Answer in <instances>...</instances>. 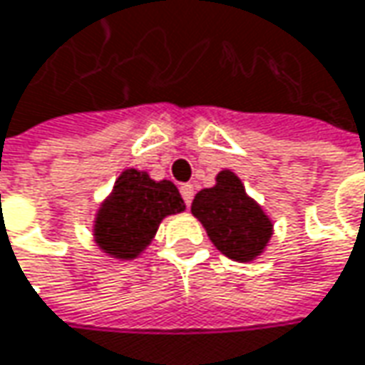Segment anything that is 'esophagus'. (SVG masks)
Masks as SVG:
<instances>
[{
  "label": "esophagus",
  "mask_w": 365,
  "mask_h": 365,
  "mask_svg": "<svg viewBox=\"0 0 365 365\" xmlns=\"http://www.w3.org/2000/svg\"><path fill=\"white\" fill-rule=\"evenodd\" d=\"M180 192H182V198L185 202V206H190L192 200H194V185L192 183H183L182 187H180Z\"/></svg>",
  "instance_id": "obj_1"
}]
</instances>
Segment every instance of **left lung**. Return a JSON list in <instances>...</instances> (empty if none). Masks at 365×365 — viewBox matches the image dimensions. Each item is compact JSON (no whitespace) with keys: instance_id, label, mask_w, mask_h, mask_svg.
Segmentation results:
<instances>
[{"instance_id":"left-lung-1","label":"left lung","mask_w":365,"mask_h":365,"mask_svg":"<svg viewBox=\"0 0 365 365\" xmlns=\"http://www.w3.org/2000/svg\"><path fill=\"white\" fill-rule=\"evenodd\" d=\"M192 214L202 222L214 247L235 262H253L272 239V220L247 196L245 185L229 169L216 175V185L196 194Z\"/></svg>"}]
</instances>
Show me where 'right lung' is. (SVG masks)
<instances>
[{
    "mask_svg": "<svg viewBox=\"0 0 365 365\" xmlns=\"http://www.w3.org/2000/svg\"><path fill=\"white\" fill-rule=\"evenodd\" d=\"M185 210L180 190L167 180L155 182L147 171L124 169L98 210L93 239L116 259H135L153 241L161 220Z\"/></svg>",
    "mask_w": 365,
    "mask_h": 365,
    "instance_id": "1",
    "label": "right lung"
}]
</instances>
